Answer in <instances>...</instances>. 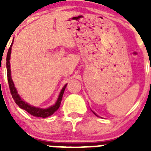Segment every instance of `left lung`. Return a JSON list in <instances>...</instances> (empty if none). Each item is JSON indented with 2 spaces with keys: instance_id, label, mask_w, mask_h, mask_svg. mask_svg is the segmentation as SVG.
<instances>
[{
  "instance_id": "8db88e82",
  "label": "left lung",
  "mask_w": 151,
  "mask_h": 151,
  "mask_svg": "<svg viewBox=\"0 0 151 151\" xmlns=\"http://www.w3.org/2000/svg\"><path fill=\"white\" fill-rule=\"evenodd\" d=\"M94 114H95V113H94ZM95 115H96V114H95ZM96 116H97V115H96Z\"/></svg>"
}]
</instances>
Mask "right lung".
I'll return each mask as SVG.
<instances>
[{"mask_svg":"<svg viewBox=\"0 0 151 151\" xmlns=\"http://www.w3.org/2000/svg\"><path fill=\"white\" fill-rule=\"evenodd\" d=\"M13 45V44H12ZM12 45H10V48L8 50L7 55H6V72H7V80L8 84H9V88H10V93L13 97V100L15 101V103L18 105L21 109L25 110L27 111L28 113H30L31 115L34 116L36 117H42V118H46L52 114H54L58 109H59L60 106L61 101H62V97L63 95L64 91L66 87V85H64V87L61 90L60 93L59 97L57 99V102L54 106H50V107L47 108V109H40V108L35 107V106H30L27 103H26L24 101L21 99V97L19 96L18 93H17V90H16L15 87H14V84L13 82V80L11 78V76H10V53H11V47Z\"/></svg>","mask_w":151,"mask_h":151,"instance_id":"add662e5","label":"right lung"}]
</instances>
